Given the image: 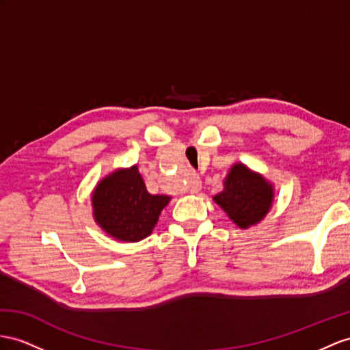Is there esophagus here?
I'll return each mask as SVG.
<instances>
[{"label":"esophagus","mask_w":350,"mask_h":350,"mask_svg":"<svg viewBox=\"0 0 350 350\" xmlns=\"http://www.w3.org/2000/svg\"><path fill=\"white\" fill-rule=\"evenodd\" d=\"M201 187H202V182H201L200 176H198V174H193V176L191 177V182H189V189H191V192H192V193H198V192L201 191Z\"/></svg>","instance_id":"1"}]
</instances>
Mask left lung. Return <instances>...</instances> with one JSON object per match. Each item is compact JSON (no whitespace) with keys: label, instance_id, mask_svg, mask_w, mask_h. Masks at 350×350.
I'll use <instances>...</instances> for the list:
<instances>
[{"label":"left lung","instance_id":"1","mask_svg":"<svg viewBox=\"0 0 350 350\" xmlns=\"http://www.w3.org/2000/svg\"><path fill=\"white\" fill-rule=\"evenodd\" d=\"M272 200V185L243 164L232 167L225 180V189L214 196V201L239 228H248L260 221L271 208Z\"/></svg>","mask_w":350,"mask_h":350}]
</instances>
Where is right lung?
I'll use <instances>...</instances> for the list:
<instances>
[{"label":"right lung","instance_id":"1","mask_svg":"<svg viewBox=\"0 0 350 350\" xmlns=\"http://www.w3.org/2000/svg\"><path fill=\"white\" fill-rule=\"evenodd\" d=\"M168 201L167 195L146 191L134 165L112 173L97 185L93 193L94 219L111 237L136 243L150 235Z\"/></svg>","mask_w":350,"mask_h":350}]
</instances>
